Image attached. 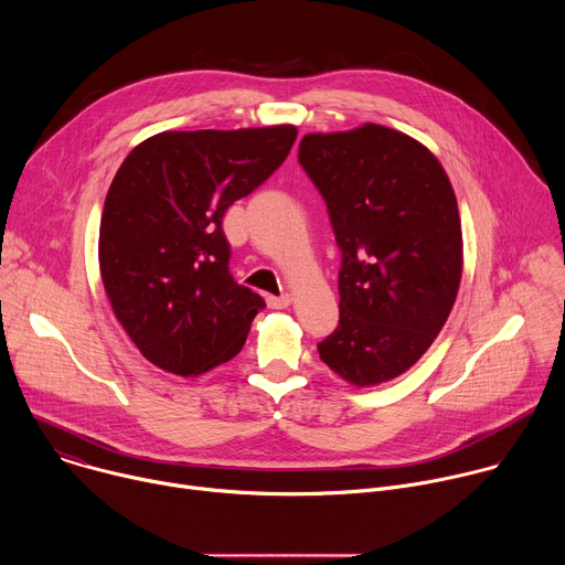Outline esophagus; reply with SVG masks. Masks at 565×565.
Wrapping results in <instances>:
<instances>
[{"label":"esophagus","instance_id":"obj_1","mask_svg":"<svg viewBox=\"0 0 565 565\" xmlns=\"http://www.w3.org/2000/svg\"><path fill=\"white\" fill-rule=\"evenodd\" d=\"M290 295H268L266 297V303H268V308H273V310H281V308H288L290 306Z\"/></svg>","mask_w":565,"mask_h":565}]
</instances>
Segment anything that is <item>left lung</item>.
Returning a JSON list of instances; mask_svg holds the SVG:
<instances>
[{
  "mask_svg": "<svg viewBox=\"0 0 565 565\" xmlns=\"http://www.w3.org/2000/svg\"><path fill=\"white\" fill-rule=\"evenodd\" d=\"M299 166L327 201L342 253L340 324L319 358L355 386L388 382L423 358L456 301L454 188L425 145L373 122L306 134Z\"/></svg>",
  "mask_w": 565,
  "mask_h": 565,
  "instance_id": "left-lung-1",
  "label": "left lung"
}]
</instances>
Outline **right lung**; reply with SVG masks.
I'll return each mask as SVG.
<instances>
[{
  "instance_id": "right-lung-1",
  "label": "right lung",
  "mask_w": 565,
  "mask_h": 565,
  "mask_svg": "<svg viewBox=\"0 0 565 565\" xmlns=\"http://www.w3.org/2000/svg\"><path fill=\"white\" fill-rule=\"evenodd\" d=\"M297 127L163 131L125 158L105 199L100 275L111 308L158 369L199 375L232 360L266 306L232 279L225 210L284 163Z\"/></svg>"
}]
</instances>
